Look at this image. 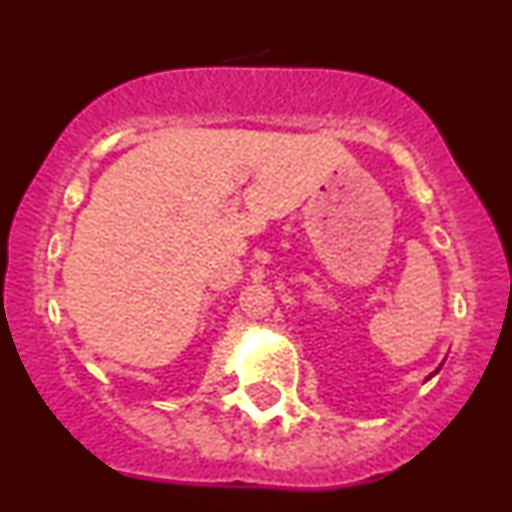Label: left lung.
Here are the masks:
<instances>
[{
  "label": "left lung",
  "mask_w": 512,
  "mask_h": 512,
  "mask_svg": "<svg viewBox=\"0 0 512 512\" xmlns=\"http://www.w3.org/2000/svg\"><path fill=\"white\" fill-rule=\"evenodd\" d=\"M436 373H438V370H436ZM436 373H433V375H436Z\"/></svg>",
  "instance_id": "left-lung-1"
}]
</instances>
